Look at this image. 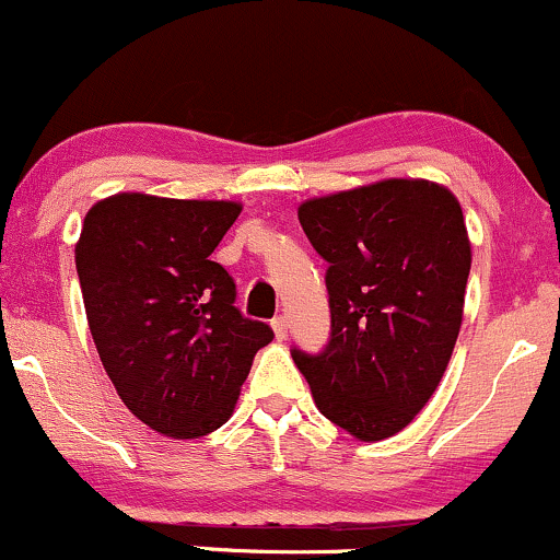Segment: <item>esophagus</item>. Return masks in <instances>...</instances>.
I'll list each match as a JSON object with an SVG mask.
<instances>
[{"label": "esophagus", "mask_w": 560, "mask_h": 560, "mask_svg": "<svg viewBox=\"0 0 560 560\" xmlns=\"http://www.w3.org/2000/svg\"><path fill=\"white\" fill-rule=\"evenodd\" d=\"M270 327H273L276 340H284L287 337V318L284 316H276L273 322H270Z\"/></svg>", "instance_id": "34e87169"}]
</instances>
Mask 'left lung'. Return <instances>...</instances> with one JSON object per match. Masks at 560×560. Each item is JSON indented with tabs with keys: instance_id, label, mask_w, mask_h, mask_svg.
<instances>
[{
	"instance_id": "obj_1",
	"label": "left lung",
	"mask_w": 560,
	"mask_h": 560,
	"mask_svg": "<svg viewBox=\"0 0 560 560\" xmlns=\"http://www.w3.org/2000/svg\"><path fill=\"white\" fill-rule=\"evenodd\" d=\"M300 225L329 262L331 335L294 348L313 401L359 441L396 435L444 377L463 324L470 242L450 188L415 177L300 205Z\"/></svg>"
}]
</instances>
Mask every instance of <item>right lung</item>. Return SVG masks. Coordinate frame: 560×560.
<instances>
[{
	"label": "right lung",
	"instance_id": "1",
	"mask_svg": "<svg viewBox=\"0 0 560 560\" xmlns=\"http://www.w3.org/2000/svg\"><path fill=\"white\" fill-rule=\"evenodd\" d=\"M236 201L116 194L88 212L77 273L103 370L125 407L170 439L229 422L252 359L273 329L244 318L210 260Z\"/></svg>",
	"mask_w": 560,
	"mask_h": 560
}]
</instances>
